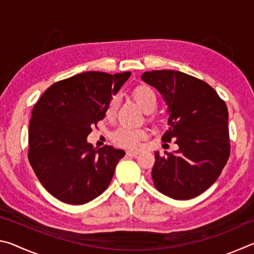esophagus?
<instances>
[{"label":"esophagus","mask_w":254,"mask_h":254,"mask_svg":"<svg viewBox=\"0 0 254 254\" xmlns=\"http://www.w3.org/2000/svg\"><path fill=\"white\" fill-rule=\"evenodd\" d=\"M127 156L136 157V156H137V154H139V152H137V151H127Z\"/></svg>","instance_id":"34e87169"}]
</instances>
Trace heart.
I'll return each mask as SVG.
<instances>
[{
	"label": "heart",
	"instance_id": "b5f03b06",
	"mask_svg": "<svg viewBox=\"0 0 254 254\" xmlns=\"http://www.w3.org/2000/svg\"><path fill=\"white\" fill-rule=\"evenodd\" d=\"M132 96L139 106L142 109L145 113H151L157 109L158 105V95L154 89L147 84L137 85L133 89ZM119 106V97L115 95L110 100L109 104L106 107V118L113 119L115 113H117ZM145 137V132L140 128H131L127 127H122L118 128L113 134H112V140L119 147L126 149H136L139 147L140 141Z\"/></svg>",
	"mask_w": 254,
	"mask_h": 254
}]
</instances>
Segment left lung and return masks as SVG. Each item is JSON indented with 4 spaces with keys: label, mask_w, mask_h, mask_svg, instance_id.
<instances>
[{
    "label": "left lung",
    "mask_w": 254,
    "mask_h": 254,
    "mask_svg": "<svg viewBox=\"0 0 254 254\" xmlns=\"http://www.w3.org/2000/svg\"><path fill=\"white\" fill-rule=\"evenodd\" d=\"M168 105L169 128L163 142L175 141L176 153L154 152V187L174 199H190L216 182L230 157L229 111L204 80L177 70L145 71Z\"/></svg>",
    "instance_id": "obj_1"
}]
</instances>
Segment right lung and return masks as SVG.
Returning <instances> with one entry per match:
<instances>
[{
  "mask_svg": "<svg viewBox=\"0 0 254 254\" xmlns=\"http://www.w3.org/2000/svg\"><path fill=\"white\" fill-rule=\"evenodd\" d=\"M130 75L81 72L51 85L34 105L29 162L42 186L57 199L86 204L109 187L126 152L112 145L95 150L86 139Z\"/></svg>",
  "mask_w": 254,
  "mask_h": 254,
  "instance_id": "1",
  "label": "right lung"
}]
</instances>
